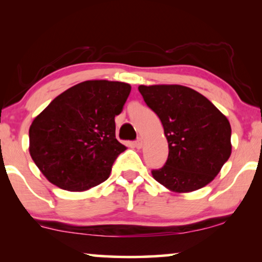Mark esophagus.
Masks as SVG:
<instances>
[{
	"label": "esophagus",
	"instance_id": "34e87169",
	"mask_svg": "<svg viewBox=\"0 0 262 262\" xmlns=\"http://www.w3.org/2000/svg\"><path fill=\"white\" fill-rule=\"evenodd\" d=\"M135 146L137 149H141L142 146H143V139L142 138H138V139H136L135 141Z\"/></svg>",
	"mask_w": 262,
	"mask_h": 262
}]
</instances>
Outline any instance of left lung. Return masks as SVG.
Segmentation results:
<instances>
[{
	"mask_svg": "<svg viewBox=\"0 0 262 262\" xmlns=\"http://www.w3.org/2000/svg\"><path fill=\"white\" fill-rule=\"evenodd\" d=\"M138 91L163 125L169 154L154 179L173 192L210 184L231 154L227 117L205 96L185 85H139Z\"/></svg>",
	"mask_w": 262,
	"mask_h": 262,
	"instance_id": "8db88e82",
	"label": "left lung"
}]
</instances>
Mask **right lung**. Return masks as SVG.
I'll use <instances>...</instances> for the list:
<instances>
[{"label":"right lung","instance_id":"add662e5","mask_svg":"<svg viewBox=\"0 0 262 262\" xmlns=\"http://www.w3.org/2000/svg\"><path fill=\"white\" fill-rule=\"evenodd\" d=\"M131 85L81 82L53 99L30 127V154L57 187L81 192L107 180L126 150L116 138V121Z\"/></svg>","mask_w":262,"mask_h":262}]
</instances>
